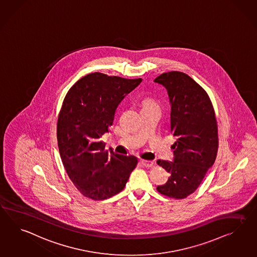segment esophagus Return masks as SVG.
Here are the masks:
<instances>
[{"label":"esophagus","instance_id":"1","mask_svg":"<svg viewBox=\"0 0 257 257\" xmlns=\"http://www.w3.org/2000/svg\"><path fill=\"white\" fill-rule=\"evenodd\" d=\"M141 162L143 163L144 166L147 167V168H151V167H153L154 164H155V162H154L153 160H144V159H143Z\"/></svg>","mask_w":257,"mask_h":257}]
</instances>
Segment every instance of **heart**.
Returning a JSON list of instances; mask_svg holds the SVG:
<instances>
[{
	"label": "heart",
	"mask_w": 257,
	"mask_h": 257,
	"mask_svg": "<svg viewBox=\"0 0 257 257\" xmlns=\"http://www.w3.org/2000/svg\"><path fill=\"white\" fill-rule=\"evenodd\" d=\"M157 105L153 100H151V99H146V100H145L144 101V108H145V107H150V106H155Z\"/></svg>",
	"instance_id": "heart-1"
}]
</instances>
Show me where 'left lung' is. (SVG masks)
Instances as JSON below:
<instances>
[{
    "mask_svg": "<svg viewBox=\"0 0 257 257\" xmlns=\"http://www.w3.org/2000/svg\"><path fill=\"white\" fill-rule=\"evenodd\" d=\"M155 83L167 89L171 104V132L175 139L171 146L172 160H158L170 177L157 189L167 197L182 199L196 191L215 161L216 119L208 94L186 73H162Z\"/></svg>",
    "mask_w": 257,
    "mask_h": 257,
    "instance_id": "obj_1",
    "label": "left lung"
}]
</instances>
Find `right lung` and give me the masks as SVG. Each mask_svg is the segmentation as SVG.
<instances>
[{
  "instance_id": "add662e5",
  "label": "right lung",
  "mask_w": 257,
  "mask_h": 257,
  "mask_svg": "<svg viewBox=\"0 0 257 257\" xmlns=\"http://www.w3.org/2000/svg\"><path fill=\"white\" fill-rule=\"evenodd\" d=\"M142 81L89 73L67 93L58 119L59 154L68 176L86 198L118 194L138 164L134 156L104 151L101 137L110 132L121 101Z\"/></svg>"
}]
</instances>
